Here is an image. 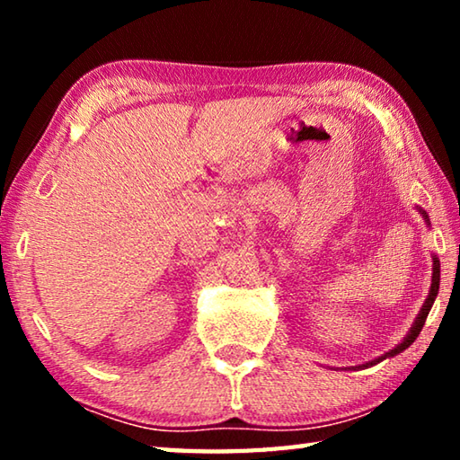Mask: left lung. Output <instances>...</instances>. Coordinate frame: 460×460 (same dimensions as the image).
<instances>
[{"instance_id": "left-lung-1", "label": "left lung", "mask_w": 460, "mask_h": 460, "mask_svg": "<svg viewBox=\"0 0 460 460\" xmlns=\"http://www.w3.org/2000/svg\"><path fill=\"white\" fill-rule=\"evenodd\" d=\"M420 213H422L426 223L430 225V221H428V215L422 211V208H420ZM432 260H434V263H432V286H430V292H428V298H426V302H424V306H422V310H420L416 323L411 324V329H410V332L406 334V339H403V341L400 342V345L395 347V349H392V351H389V353L381 355L379 359H373V361H369V363L359 365V367H369V365H376V363H379V361H384V359H387V357L398 355V353L403 351V349H408V347L411 345V342L416 341V337L420 334V331H422V326H424V323H426V316H428V313H430V308H432V305H434V298H436V294H438V286H440V261H438V258H436V255H434Z\"/></svg>"}]
</instances>
